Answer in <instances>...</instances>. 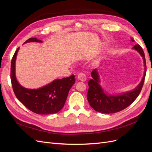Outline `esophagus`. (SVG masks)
Returning a JSON list of instances; mask_svg holds the SVG:
<instances>
[{
  "mask_svg": "<svg viewBox=\"0 0 152 152\" xmlns=\"http://www.w3.org/2000/svg\"><path fill=\"white\" fill-rule=\"evenodd\" d=\"M77 78L79 80L82 81V82H84L86 80V76L84 73H79V75H78V76H77Z\"/></svg>",
  "mask_w": 152,
  "mask_h": 152,
  "instance_id": "esophagus-1",
  "label": "esophagus"
}]
</instances>
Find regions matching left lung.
<instances>
[{"instance_id":"1","label":"left lung","mask_w":152,"mask_h":152,"mask_svg":"<svg viewBox=\"0 0 152 152\" xmlns=\"http://www.w3.org/2000/svg\"><path fill=\"white\" fill-rule=\"evenodd\" d=\"M131 40L132 42L134 41L132 38ZM133 49L136 50L141 54L144 61L145 73L142 80L134 90L119 95H107L104 93L103 89L99 84V77L97 69H94L91 72L93 79L88 82L89 89L87 92V100L91 107L95 111L103 113L118 112L131 105L139 96L145 82L146 72V60L143 50L139 44L135 45Z\"/></svg>"}]
</instances>
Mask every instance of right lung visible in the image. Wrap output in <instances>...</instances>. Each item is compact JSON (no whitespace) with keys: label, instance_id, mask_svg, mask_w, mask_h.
<instances>
[{"label":"right lung","instance_id":"add662e5","mask_svg":"<svg viewBox=\"0 0 152 152\" xmlns=\"http://www.w3.org/2000/svg\"><path fill=\"white\" fill-rule=\"evenodd\" d=\"M30 42L42 41L30 38L24 44ZM18 50L19 48L13 55L11 65V80L16 98L25 107L35 113L48 115L58 113L65 105L68 92L75 83V76L72 75L62 79L54 80L38 89L25 88L18 83L15 75V61Z\"/></svg>","mask_w":152,"mask_h":152}]
</instances>
